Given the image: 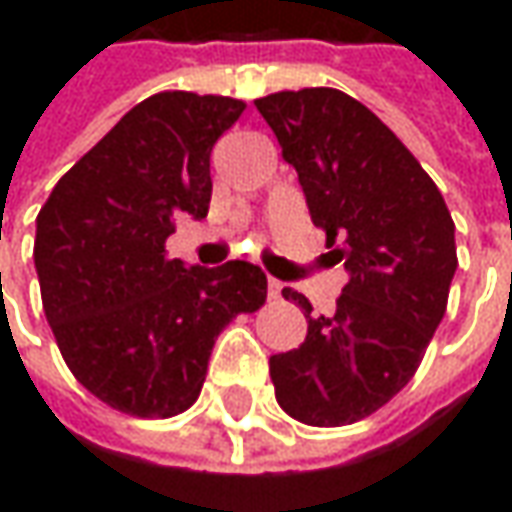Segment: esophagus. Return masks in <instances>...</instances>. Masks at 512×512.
<instances>
[{
	"label": "esophagus",
	"instance_id": "obj_1",
	"mask_svg": "<svg viewBox=\"0 0 512 512\" xmlns=\"http://www.w3.org/2000/svg\"><path fill=\"white\" fill-rule=\"evenodd\" d=\"M282 290H285L282 282H276V279L267 282V296H270V299H282Z\"/></svg>",
	"mask_w": 512,
	"mask_h": 512
}]
</instances>
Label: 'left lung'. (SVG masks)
I'll return each mask as SVG.
<instances>
[{
    "label": "left lung",
    "mask_w": 512,
    "mask_h": 512,
    "mask_svg": "<svg viewBox=\"0 0 512 512\" xmlns=\"http://www.w3.org/2000/svg\"><path fill=\"white\" fill-rule=\"evenodd\" d=\"M256 108L299 173L313 225L350 273L333 316H313L302 293L282 290L305 310L307 336L270 356L276 402L310 427L353 424L419 370L459 265L456 225L416 156L353 96L279 90Z\"/></svg>",
    "instance_id": "left-lung-1"
}]
</instances>
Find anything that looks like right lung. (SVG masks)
<instances>
[{"label": "right lung", "instance_id": "obj_1", "mask_svg": "<svg viewBox=\"0 0 512 512\" xmlns=\"http://www.w3.org/2000/svg\"><path fill=\"white\" fill-rule=\"evenodd\" d=\"M242 110L230 96L153 93L56 182L36 216L33 262L59 353L119 413H185L219 333L265 305L262 267H185L165 250L179 219L207 216L210 150Z\"/></svg>", "mask_w": 512, "mask_h": 512}]
</instances>
